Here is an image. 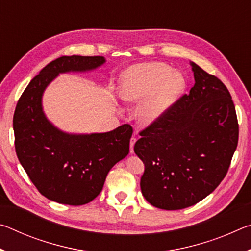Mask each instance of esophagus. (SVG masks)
<instances>
[{
	"instance_id": "34e87169",
	"label": "esophagus",
	"mask_w": 251,
	"mask_h": 251,
	"mask_svg": "<svg viewBox=\"0 0 251 251\" xmlns=\"http://www.w3.org/2000/svg\"><path fill=\"white\" fill-rule=\"evenodd\" d=\"M136 141H137V139H136V137H131L130 138V143H129V145H130V154H133V152H134V145H135Z\"/></svg>"
}]
</instances>
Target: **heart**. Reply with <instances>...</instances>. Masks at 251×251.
Returning a JSON list of instances; mask_svg holds the SVG:
<instances>
[{
	"label": "heart",
	"mask_w": 251,
	"mask_h": 251,
	"mask_svg": "<svg viewBox=\"0 0 251 251\" xmlns=\"http://www.w3.org/2000/svg\"><path fill=\"white\" fill-rule=\"evenodd\" d=\"M186 86L179 72L163 63H145L129 67L122 76L121 99L138 103L136 117L142 125H152L169 112L180 99Z\"/></svg>",
	"instance_id": "obj_1"
}]
</instances>
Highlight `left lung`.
Here are the masks:
<instances>
[{
    "label": "left lung",
    "instance_id": "obj_1",
    "mask_svg": "<svg viewBox=\"0 0 251 251\" xmlns=\"http://www.w3.org/2000/svg\"><path fill=\"white\" fill-rule=\"evenodd\" d=\"M195 85L166 115L141 131L134 151L145 164L143 196L165 210L193 206L217 188L238 144L230 93L194 62Z\"/></svg>",
    "mask_w": 251,
    "mask_h": 251
}]
</instances>
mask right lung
Masks as SVG:
<instances>
[{"mask_svg": "<svg viewBox=\"0 0 251 251\" xmlns=\"http://www.w3.org/2000/svg\"><path fill=\"white\" fill-rule=\"evenodd\" d=\"M106 63L103 56H62L36 75L16 105L13 117L15 151L29 179L50 201L79 206L103 189L114 165L129 152L128 124L106 133L71 134L46 117L42 100L46 87L64 73H85Z\"/></svg>", "mask_w": 251, "mask_h": 251, "instance_id": "1", "label": "right lung"}]
</instances>
